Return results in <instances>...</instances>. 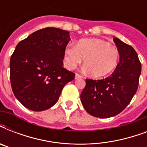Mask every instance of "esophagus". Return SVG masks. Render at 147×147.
<instances>
[{"mask_svg": "<svg viewBox=\"0 0 147 147\" xmlns=\"http://www.w3.org/2000/svg\"><path fill=\"white\" fill-rule=\"evenodd\" d=\"M82 78V76H81L80 74H78V73L76 74V78Z\"/></svg>", "mask_w": 147, "mask_h": 147, "instance_id": "34e87169", "label": "esophagus"}]
</instances>
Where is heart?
<instances>
[{"label":"heart","mask_w":147,"mask_h":147,"mask_svg":"<svg viewBox=\"0 0 147 147\" xmlns=\"http://www.w3.org/2000/svg\"><path fill=\"white\" fill-rule=\"evenodd\" d=\"M118 50L109 42L97 39L79 40L74 47H67L64 62L67 69H74L84 59L85 70L92 76L100 78L111 73L119 61Z\"/></svg>","instance_id":"obj_1"}]
</instances>
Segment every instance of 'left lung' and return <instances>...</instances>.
<instances>
[{"instance_id":"8db88e82","label":"left lung","mask_w":147,"mask_h":147,"mask_svg":"<svg viewBox=\"0 0 147 147\" xmlns=\"http://www.w3.org/2000/svg\"><path fill=\"white\" fill-rule=\"evenodd\" d=\"M120 54V62L113 73L106 78H86L81 93L85 111L92 116L108 118L125 109L137 92L141 73V63L131 46L114 38Z\"/></svg>"}]
</instances>
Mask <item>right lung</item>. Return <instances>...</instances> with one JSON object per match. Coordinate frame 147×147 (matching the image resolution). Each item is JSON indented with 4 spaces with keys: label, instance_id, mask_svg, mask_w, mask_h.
Masks as SVG:
<instances>
[{
    "label": "right lung",
    "instance_id": "add662e5",
    "mask_svg": "<svg viewBox=\"0 0 147 147\" xmlns=\"http://www.w3.org/2000/svg\"><path fill=\"white\" fill-rule=\"evenodd\" d=\"M70 40L68 31L47 27L17 44L10 60V85L24 107L33 111L49 109L75 78L76 74L62 66Z\"/></svg>",
    "mask_w": 147,
    "mask_h": 147
}]
</instances>
